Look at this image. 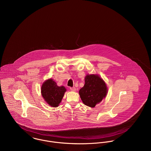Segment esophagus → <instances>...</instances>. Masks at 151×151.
<instances>
[{
  "label": "esophagus",
  "mask_w": 151,
  "mask_h": 151,
  "mask_svg": "<svg viewBox=\"0 0 151 151\" xmlns=\"http://www.w3.org/2000/svg\"><path fill=\"white\" fill-rule=\"evenodd\" d=\"M70 90L72 91H76V88L75 87H70Z\"/></svg>",
  "instance_id": "esophagus-1"
}]
</instances>
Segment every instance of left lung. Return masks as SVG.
I'll list each match as a JSON object with an SVG mask.
<instances>
[{"mask_svg": "<svg viewBox=\"0 0 151 151\" xmlns=\"http://www.w3.org/2000/svg\"><path fill=\"white\" fill-rule=\"evenodd\" d=\"M108 93V88L104 80L98 74H88L85 77V84L79 91L80 98L86 106L94 108L104 99Z\"/></svg>", "mask_w": 151, "mask_h": 151, "instance_id": "left-lung-1", "label": "left lung"}]
</instances>
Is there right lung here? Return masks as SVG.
<instances>
[{
	"mask_svg": "<svg viewBox=\"0 0 151 151\" xmlns=\"http://www.w3.org/2000/svg\"><path fill=\"white\" fill-rule=\"evenodd\" d=\"M66 89L64 86H59L52 78L46 80L41 86V94L50 106L58 107L61 102Z\"/></svg>",
	"mask_w": 151,
	"mask_h": 151,
	"instance_id": "add662e5",
	"label": "right lung"
}]
</instances>
